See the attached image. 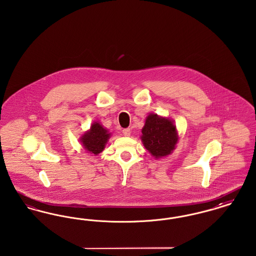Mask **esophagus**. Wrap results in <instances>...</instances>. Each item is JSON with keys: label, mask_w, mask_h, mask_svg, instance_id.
I'll return each instance as SVG.
<instances>
[{"label": "esophagus", "mask_w": 256, "mask_h": 256, "mask_svg": "<svg viewBox=\"0 0 256 256\" xmlns=\"http://www.w3.org/2000/svg\"><path fill=\"white\" fill-rule=\"evenodd\" d=\"M130 132H132V130H130V128H124V130H122V134H124V136H130Z\"/></svg>", "instance_id": "obj_1"}]
</instances>
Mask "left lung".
I'll use <instances>...</instances> for the list:
<instances>
[{
	"instance_id": "8db88e82",
	"label": "left lung",
	"mask_w": 256,
	"mask_h": 256,
	"mask_svg": "<svg viewBox=\"0 0 256 256\" xmlns=\"http://www.w3.org/2000/svg\"><path fill=\"white\" fill-rule=\"evenodd\" d=\"M140 138L148 152L158 159L172 152L178 141V134L172 119L150 113L146 118Z\"/></svg>"
}]
</instances>
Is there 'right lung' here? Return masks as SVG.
Wrapping results in <instances>:
<instances>
[{
    "label": "right lung",
    "mask_w": 256,
    "mask_h": 256,
    "mask_svg": "<svg viewBox=\"0 0 256 256\" xmlns=\"http://www.w3.org/2000/svg\"><path fill=\"white\" fill-rule=\"evenodd\" d=\"M110 136L111 134L108 132V130L97 121L93 122L86 134L82 135L80 142L87 152L98 156L104 150Z\"/></svg>",
    "instance_id": "right-lung-1"
}]
</instances>
